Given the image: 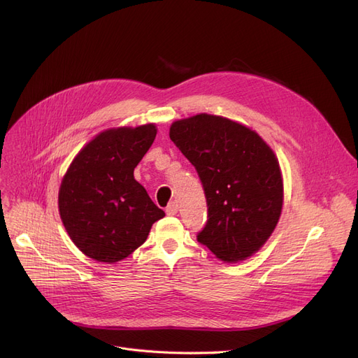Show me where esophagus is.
<instances>
[{
	"mask_svg": "<svg viewBox=\"0 0 358 358\" xmlns=\"http://www.w3.org/2000/svg\"><path fill=\"white\" fill-rule=\"evenodd\" d=\"M177 212H178V204H177L176 201H171V203H169V204L166 206L165 213H166L168 216H174V215H177Z\"/></svg>",
	"mask_w": 358,
	"mask_h": 358,
	"instance_id": "1",
	"label": "esophagus"
}]
</instances>
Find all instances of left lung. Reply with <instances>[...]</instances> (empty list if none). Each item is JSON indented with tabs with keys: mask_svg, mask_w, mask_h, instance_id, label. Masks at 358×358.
I'll return each mask as SVG.
<instances>
[{
	"mask_svg": "<svg viewBox=\"0 0 358 358\" xmlns=\"http://www.w3.org/2000/svg\"><path fill=\"white\" fill-rule=\"evenodd\" d=\"M169 138L203 184L208 222L197 241L222 261H242L273 234L283 208V180L271 148L229 119L197 115L174 122Z\"/></svg>",
	"mask_w": 358,
	"mask_h": 358,
	"instance_id": "8db88e82",
	"label": "left lung"
}]
</instances>
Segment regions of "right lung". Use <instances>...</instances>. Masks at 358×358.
<instances>
[{
    "instance_id": "obj_1",
    "label": "right lung",
    "mask_w": 358,
    "mask_h": 358,
    "mask_svg": "<svg viewBox=\"0 0 358 358\" xmlns=\"http://www.w3.org/2000/svg\"><path fill=\"white\" fill-rule=\"evenodd\" d=\"M157 136L155 124L103 131L73 158L59 189V213L87 257L117 262L146 241L165 216L134 171Z\"/></svg>"
}]
</instances>
